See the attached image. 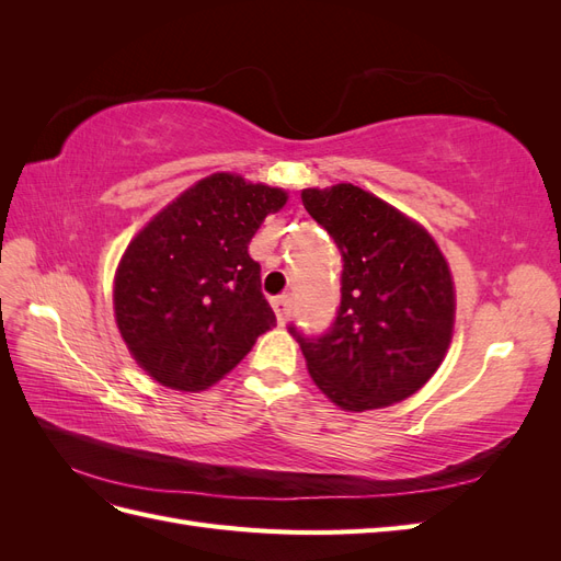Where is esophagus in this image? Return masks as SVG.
I'll use <instances>...</instances> for the list:
<instances>
[{
	"label": "esophagus",
	"mask_w": 561,
	"mask_h": 561,
	"mask_svg": "<svg viewBox=\"0 0 561 561\" xmlns=\"http://www.w3.org/2000/svg\"><path fill=\"white\" fill-rule=\"evenodd\" d=\"M271 307H274L276 318H278L280 325H285L287 318H290V311H293V299H290V295H278V297H274V299H271Z\"/></svg>",
	"instance_id": "1"
}]
</instances>
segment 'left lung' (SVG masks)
<instances>
[{"label": "left lung", "instance_id": "8db88e82", "mask_svg": "<svg viewBox=\"0 0 561 561\" xmlns=\"http://www.w3.org/2000/svg\"><path fill=\"white\" fill-rule=\"evenodd\" d=\"M301 203L342 252V299L322 334L297 339L311 379L348 412L379 410L426 383L454 328V283L435 241L360 186L304 190Z\"/></svg>", "mask_w": 561, "mask_h": 561}]
</instances>
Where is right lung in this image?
Here are the masks:
<instances>
[{
  "label": "right lung",
  "mask_w": 561,
  "mask_h": 561,
  "mask_svg": "<svg viewBox=\"0 0 561 561\" xmlns=\"http://www.w3.org/2000/svg\"><path fill=\"white\" fill-rule=\"evenodd\" d=\"M283 190L217 173L135 236L114 278V313L138 365L175 390H203L276 325L248 254Z\"/></svg>",
  "instance_id": "obj_1"
}]
</instances>
